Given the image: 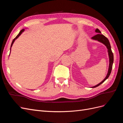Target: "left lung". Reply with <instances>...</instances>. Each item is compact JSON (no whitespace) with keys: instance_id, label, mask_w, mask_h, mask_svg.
Segmentation results:
<instances>
[{"instance_id":"obj_1","label":"left lung","mask_w":123,"mask_h":123,"mask_svg":"<svg viewBox=\"0 0 123 123\" xmlns=\"http://www.w3.org/2000/svg\"><path fill=\"white\" fill-rule=\"evenodd\" d=\"M95 32L98 33V34L95 35L93 37H92L91 39L95 40H97V41H98V42L103 43L104 45H105L107 47V49H108V52L109 58V66L108 71V73H107V74L106 77L100 83H99L97 85L94 86H93V87H92L91 88H95L96 87L98 86H99L100 85H101L108 79V78L109 77L110 74L111 72V70H112V65H113V53L112 52V50H111V46H110L109 40L108 39V38L107 37H106L104 35L101 34V32H100V31L98 29H96L95 30Z\"/></svg>"}]
</instances>
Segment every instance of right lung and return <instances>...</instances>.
<instances>
[{
  "label": "right lung",
  "mask_w": 123,
  "mask_h": 123,
  "mask_svg": "<svg viewBox=\"0 0 123 123\" xmlns=\"http://www.w3.org/2000/svg\"><path fill=\"white\" fill-rule=\"evenodd\" d=\"M24 31H25V29H22L19 32V34H18L17 36H16V37L13 40V41H12V43H11V48H10V52H11V47H12V45H13V43H14V42H15V40L18 37H19L21 34H22V33H23V32H24Z\"/></svg>",
  "instance_id": "right-lung-1"
}]
</instances>
